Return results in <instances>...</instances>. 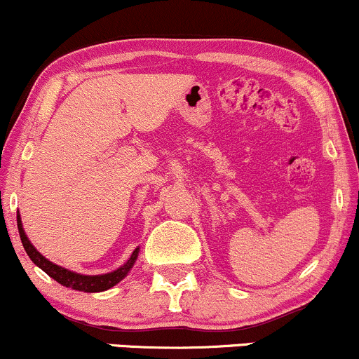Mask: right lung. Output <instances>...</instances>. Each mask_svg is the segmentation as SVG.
Returning a JSON list of instances; mask_svg holds the SVG:
<instances>
[{
    "label": "right lung",
    "mask_w": 359,
    "mask_h": 359,
    "mask_svg": "<svg viewBox=\"0 0 359 359\" xmlns=\"http://www.w3.org/2000/svg\"><path fill=\"white\" fill-rule=\"evenodd\" d=\"M16 223H18L21 243H23L25 250H27V254L29 259H32V262L38 265V267H40L45 273H48V276L52 277L53 280H57L58 284L65 285V287H70L74 290H82V292H102V290L114 287L117 282L124 279V277L129 273L130 269H133V265L136 264L139 248H136V250L133 252V255L129 257L128 262L114 272L102 273V276H83V273L72 272L69 269H63L60 265L50 262L48 259H45V257L32 245V242H29L27 233H25L23 230V223H21L20 213H16Z\"/></svg>",
    "instance_id": "obj_1"
}]
</instances>
